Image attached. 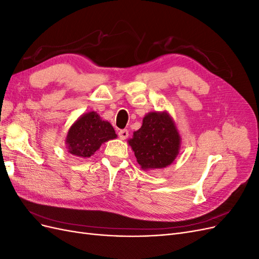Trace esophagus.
I'll use <instances>...</instances> for the list:
<instances>
[{"label": "esophagus", "mask_w": 259, "mask_h": 259, "mask_svg": "<svg viewBox=\"0 0 259 259\" xmlns=\"http://www.w3.org/2000/svg\"><path fill=\"white\" fill-rule=\"evenodd\" d=\"M127 136H128V131H127V130H121V131H119V137H120L122 140L126 139Z\"/></svg>", "instance_id": "34e87169"}]
</instances>
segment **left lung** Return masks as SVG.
<instances>
[{"label":"left lung","instance_id":"left-lung-1","mask_svg":"<svg viewBox=\"0 0 259 259\" xmlns=\"http://www.w3.org/2000/svg\"><path fill=\"white\" fill-rule=\"evenodd\" d=\"M127 143L144 170L161 169L176 159L182 138L167 111H154L145 115L142 127L134 132Z\"/></svg>","mask_w":259,"mask_h":259}]
</instances>
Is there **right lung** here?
<instances>
[{"label": "right lung", "instance_id": "right-lung-1", "mask_svg": "<svg viewBox=\"0 0 259 259\" xmlns=\"http://www.w3.org/2000/svg\"><path fill=\"white\" fill-rule=\"evenodd\" d=\"M116 138L112 125L100 115L91 111L82 114L70 126L66 137L68 152L79 158H90L100 146Z\"/></svg>", "mask_w": 259, "mask_h": 259}]
</instances>
